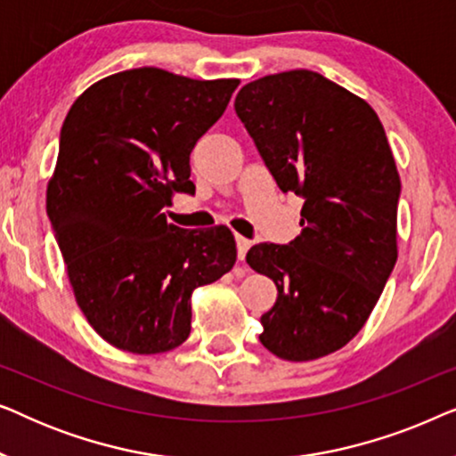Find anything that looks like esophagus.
<instances>
[{"label": "esophagus", "instance_id": "obj_1", "mask_svg": "<svg viewBox=\"0 0 456 456\" xmlns=\"http://www.w3.org/2000/svg\"><path fill=\"white\" fill-rule=\"evenodd\" d=\"M248 247H251V240L245 239V236H236V251H239V259L240 261L245 259Z\"/></svg>", "mask_w": 456, "mask_h": 456}]
</instances>
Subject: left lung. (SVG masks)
Returning a JSON list of instances; mask_svg holds the SVG:
<instances>
[{
	"label": "left lung",
	"mask_w": 456,
	"mask_h": 456,
	"mask_svg": "<svg viewBox=\"0 0 456 456\" xmlns=\"http://www.w3.org/2000/svg\"><path fill=\"white\" fill-rule=\"evenodd\" d=\"M234 110L278 189L305 199L290 245L247 253L278 289L259 340L284 361L326 357L365 326L398 257L401 178L384 126L365 99L311 70L253 80Z\"/></svg>",
	"instance_id": "8db88e82"
}]
</instances>
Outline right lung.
<instances>
[{"label": "right lung", "mask_w": 456, "mask_h": 456, "mask_svg": "<svg viewBox=\"0 0 456 456\" xmlns=\"http://www.w3.org/2000/svg\"><path fill=\"white\" fill-rule=\"evenodd\" d=\"M239 83L142 66L97 80L68 111L47 216L80 311L120 351L183 345L192 290L232 270L228 226L178 228L164 208L195 192L191 151Z\"/></svg>", "instance_id": "obj_1"}]
</instances>
